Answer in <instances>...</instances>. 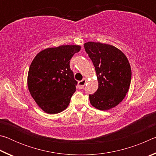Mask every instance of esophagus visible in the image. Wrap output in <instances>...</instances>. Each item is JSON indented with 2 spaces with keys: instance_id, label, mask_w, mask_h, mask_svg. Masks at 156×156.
I'll return each instance as SVG.
<instances>
[{
  "instance_id": "esophagus-1",
  "label": "esophagus",
  "mask_w": 156,
  "mask_h": 156,
  "mask_svg": "<svg viewBox=\"0 0 156 156\" xmlns=\"http://www.w3.org/2000/svg\"><path fill=\"white\" fill-rule=\"evenodd\" d=\"M86 82H87V80L85 78H83L81 81H79L78 82V88L80 89H82L83 88H84V87L86 84Z\"/></svg>"
}]
</instances>
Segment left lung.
I'll use <instances>...</instances> for the list:
<instances>
[{
	"label": "left lung",
	"instance_id": "left-lung-1",
	"mask_svg": "<svg viewBox=\"0 0 156 156\" xmlns=\"http://www.w3.org/2000/svg\"><path fill=\"white\" fill-rule=\"evenodd\" d=\"M84 47L98 82L97 91L89 95L90 103L99 110L112 109L125 98L130 87L131 69L127 58L111 44L88 42Z\"/></svg>",
	"mask_w": 156,
	"mask_h": 156
}]
</instances>
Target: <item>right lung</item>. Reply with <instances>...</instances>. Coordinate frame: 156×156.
Instances as JSON below:
<instances>
[{
    "label": "right lung",
    "mask_w": 156,
    "mask_h": 156,
    "mask_svg": "<svg viewBox=\"0 0 156 156\" xmlns=\"http://www.w3.org/2000/svg\"><path fill=\"white\" fill-rule=\"evenodd\" d=\"M80 49L79 45L50 47L39 52L31 62L27 76L28 89L44 112L58 113L68 107L78 83L69 62Z\"/></svg>",
    "instance_id": "1"
}]
</instances>
